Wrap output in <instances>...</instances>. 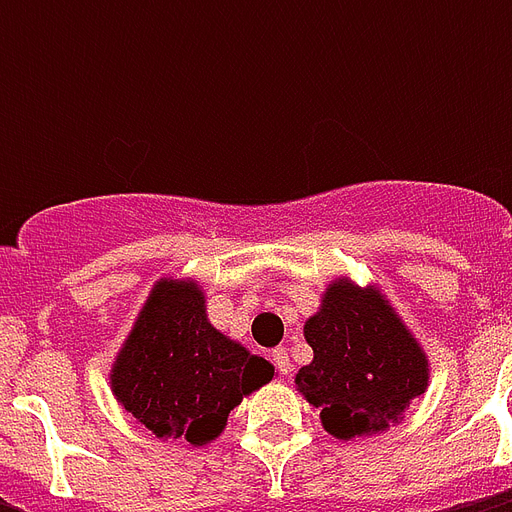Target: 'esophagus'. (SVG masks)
I'll list each match as a JSON object with an SVG mask.
<instances>
[{"label":"esophagus","instance_id":"obj_1","mask_svg":"<svg viewBox=\"0 0 512 512\" xmlns=\"http://www.w3.org/2000/svg\"><path fill=\"white\" fill-rule=\"evenodd\" d=\"M271 358H273V366L279 369V374H289V372H292V364H289V353H287V350L276 348L271 353Z\"/></svg>","mask_w":512,"mask_h":512}]
</instances>
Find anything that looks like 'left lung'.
I'll return each instance as SVG.
<instances>
[{
    "label": "left lung",
    "mask_w": 512,
    "mask_h": 512,
    "mask_svg": "<svg viewBox=\"0 0 512 512\" xmlns=\"http://www.w3.org/2000/svg\"><path fill=\"white\" fill-rule=\"evenodd\" d=\"M305 340L313 361L295 385L342 441L385 430L428 388V358L377 289L335 281Z\"/></svg>",
    "instance_id": "left-lung-1"
}]
</instances>
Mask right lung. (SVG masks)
<instances>
[{"label": "right lung", "mask_w": 512, "mask_h": 512, "mask_svg": "<svg viewBox=\"0 0 512 512\" xmlns=\"http://www.w3.org/2000/svg\"><path fill=\"white\" fill-rule=\"evenodd\" d=\"M273 377V366L207 321L191 281H159L116 358L111 385L156 438L207 444L233 406Z\"/></svg>", "instance_id": "add662e5"}]
</instances>
